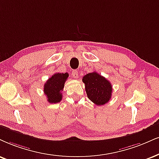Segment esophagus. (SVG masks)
<instances>
[{
    "mask_svg": "<svg viewBox=\"0 0 159 159\" xmlns=\"http://www.w3.org/2000/svg\"><path fill=\"white\" fill-rule=\"evenodd\" d=\"M72 76L74 78H78V70H73V71H72Z\"/></svg>",
    "mask_w": 159,
    "mask_h": 159,
    "instance_id": "34e87169",
    "label": "esophagus"
}]
</instances>
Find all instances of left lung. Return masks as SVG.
<instances>
[{
  "instance_id": "1",
  "label": "left lung",
  "mask_w": 159,
  "mask_h": 159,
  "mask_svg": "<svg viewBox=\"0 0 159 159\" xmlns=\"http://www.w3.org/2000/svg\"><path fill=\"white\" fill-rule=\"evenodd\" d=\"M88 97L97 105H103L111 98L112 85L107 79L97 72H92L83 77Z\"/></svg>"
}]
</instances>
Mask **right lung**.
I'll list each match as a JSON object with an SVG mask.
<instances>
[{
    "mask_svg": "<svg viewBox=\"0 0 159 159\" xmlns=\"http://www.w3.org/2000/svg\"><path fill=\"white\" fill-rule=\"evenodd\" d=\"M68 77V73H56L52 75L44 84V93L49 103H57L62 100L61 92L65 83Z\"/></svg>",
    "mask_w": 159,
    "mask_h": 159,
    "instance_id": "right-lung-1",
    "label": "right lung"
}]
</instances>
